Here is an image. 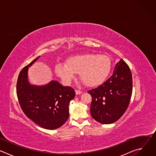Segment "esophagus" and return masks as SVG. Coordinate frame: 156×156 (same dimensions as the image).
<instances>
[{
    "instance_id": "1",
    "label": "esophagus",
    "mask_w": 156,
    "mask_h": 156,
    "mask_svg": "<svg viewBox=\"0 0 156 156\" xmlns=\"http://www.w3.org/2000/svg\"><path fill=\"white\" fill-rule=\"evenodd\" d=\"M75 93H76V95H78V94H82V93H83V92H82V91H79V90H75Z\"/></svg>"
}]
</instances>
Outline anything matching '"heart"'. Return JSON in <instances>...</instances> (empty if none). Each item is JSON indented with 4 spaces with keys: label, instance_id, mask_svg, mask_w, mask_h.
Instances as JSON below:
<instances>
[{
    "label": "heart",
    "instance_id": "heart-1",
    "mask_svg": "<svg viewBox=\"0 0 156 156\" xmlns=\"http://www.w3.org/2000/svg\"><path fill=\"white\" fill-rule=\"evenodd\" d=\"M112 62L105 55L87 53L70 57L66 63H58L55 67L57 76L64 84L69 85L79 73L80 78L88 87L102 84L108 76Z\"/></svg>",
    "mask_w": 156,
    "mask_h": 156
}]
</instances>
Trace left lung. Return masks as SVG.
<instances>
[{
    "mask_svg": "<svg viewBox=\"0 0 156 156\" xmlns=\"http://www.w3.org/2000/svg\"><path fill=\"white\" fill-rule=\"evenodd\" d=\"M132 75L128 65L121 59L113 75L96 89L88 91L92 96L91 114L98 122L111 124L125 112L132 94Z\"/></svg>",
    "mask_w": 156,
    "mask_h": 156,
    "instance_id": "left-lung-1",
    "label": "left lung"
}]
</instances>
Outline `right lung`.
I'll return each instance as SVG.
<instances>
[{
    "instance_id": "obj_1",
    "label": "right lung",
    "mask_w": 156,
    "mask_h": 156,
    "mask_svg": "<svg viewBox=\"0 0 156 156\" xmlns=\"http://www.w3.org/2000/svg\"><path fill=\"white\" fill-rule=\"evenodd\" d=\"M37 57L20 72L16 83L18 99L24 114L39 126L55 129L69 117V104L75 98L73 88L63 86L56 80L44 85H35L28 80V69Z\"/></svg>"
}]
</instances>
